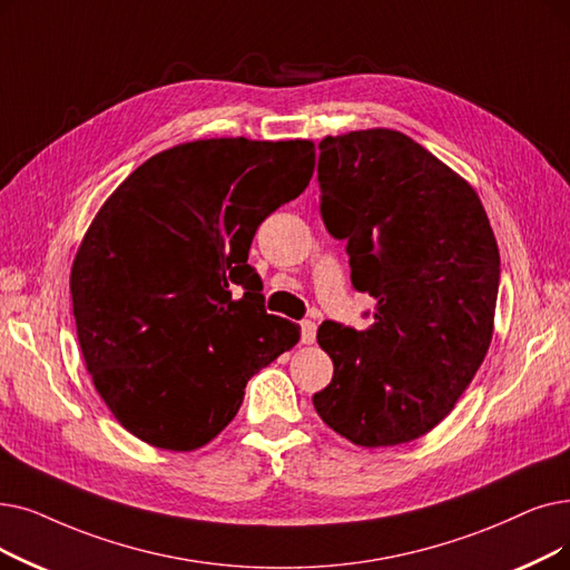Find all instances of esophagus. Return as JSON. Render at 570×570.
<instances>
[{"mask_svg":"<svg viewBox=\"0 0 570 570\" xmlns=\"http://www.w3.org/2000/svg\"><path fill=\"white\" fill-rule=\"evenodd\" d=\"M301 328H303V344H312L314 337H316V324H314V321L305 318L303 324H301Z\"/></svg>","mask_w":570,"mask_h":570,"instance_id":"esophagus-1","label":"esophagus"}]
</instances>
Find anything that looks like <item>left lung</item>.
Masks as SVG:
<instances>
[{"mask_svg":"<svg viewBox=\"0 0 570 570\" xmlns=\"http://www.w3.org/2000/svg\"><path fill=\"white\" fill-rule=\"evenodd\" d=\"M318 212L346 242L352 286L377 301L373 326L324 321L333 380L316 414L361 448L429 433L482 365L501 282L497 237L478 193L395 130L318 144Z\"/></svg>","mask_w":570,"mask_h":570,"instance_id":"1","label":"left lung"}]
</instances>
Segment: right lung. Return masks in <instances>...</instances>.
Wrapping results in <instances>:
<instances>
[{
  "mask_svg": "<svg viewBox=\"0 0 570 570\" xmlns=\"http://www.w3.org/2000/svg\"><path fill=\"white\" fill-rule=\"evenodd\" d=\"M314 144L203 139L122 181L71 267L81 354L97 393L139 440L190 452L237 414L246 382L301 340L265 312L246 263L263 220L298 197Z\"/></svg>",
  "mask_w": 570,
  "mask_h": 570,
  "instance_id": "right-lung-1",
  "label": "right lung"
}]
</instances>
